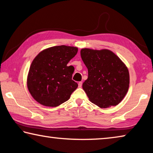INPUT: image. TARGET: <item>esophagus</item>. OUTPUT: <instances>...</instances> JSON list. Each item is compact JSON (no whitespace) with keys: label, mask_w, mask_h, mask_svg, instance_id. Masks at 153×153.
<instances>
[{"label":"esophagus","mask_w":153,"mask_h":153,"mask_svg":"<svg viewBox=\"0 0 153 153\" xmlns=\"http://www.w3.org/2000/svg\"><path fill=\"white\" fill-rule=\"evenodd\" d=\"M78 86L79 88H81L82 86V82H78Z\"/></svg>","instance_id":"34e87169"}]
</instances>
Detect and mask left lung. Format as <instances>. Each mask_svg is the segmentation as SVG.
Listing matches in <instances>:
<instances>
[{
  "instance_id": "obj_1",
  "label": "left lung",
  "mask_w": 153,
  "mask_h": 153,
  "mask_svg": "<svg viewBox=\"0 0 153 153\" xmlns=\"http://www.w3.org/2000/svg\"><path fill=\"white\" fill-rule=\"evenodd\" d=\"M80 54L88 71L82 88L89 100L100 108L117 105L128 91V67L107 49L82 48Z\"/></svg>"
}]
</instances>
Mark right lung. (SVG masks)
Returning <instances> with one entry per match:
<instances>
[{
	"instance_id": "add662e5",
	"label": "right lung",
	"mask_w": 153,
	"mask_h": 153,
	"mask_svg": "<svg viewBox=\"0 0 153 153\" xmlns=\"http://www.w3.org/2000/svg\"><path fill=\"white\" fill-rule=\"evenodd\" d=\"M77 47L56 46L41 51L31 64L27 88L34 99L55 107L68 100L78 85L72 79L73 66L67 63L77 53Z\"/></svg>"
}]
</instances>
